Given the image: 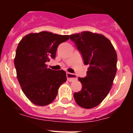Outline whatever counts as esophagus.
<instances>
[{"mask_svg": "<svg viewBox=\"0 0 133 133\" xmlns=\"http://www.w3.org/2000/svg\"><path fill=\"white\" fill-rule=\"evenodd\" d=\"M66 77H67V81H69V82H72L77 79L76 75L72 73H69V72H66Z\"/></svg>", "mask_w": 133, "mask_h": 133, "instance_id": "1", "label": "esophagus"}]
</instances>
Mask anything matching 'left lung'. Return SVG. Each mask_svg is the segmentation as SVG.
<instances>
[{"label": "left lung", "mask_w": 133, "mask_h": 133, "mask_svg": "<svg viewBox=\"0 0 133 133\" xmlns=\"http://www.w3.org/2000/svg\"><path fill=\"white\" fill-rule=\"evenodd\" d=\"M70 39L89 65L87 76L78 78L81 91L74 93L75 101L81 107H95L107 96L117 73V55L110 41L105 36L89 31L70 35Z\"/></svg>", "instance_id": "left-lung-1"}]
</instances>
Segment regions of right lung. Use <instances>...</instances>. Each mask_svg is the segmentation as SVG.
I'll use <instances>...</instances> for the list:
<instances>
[{
  "label": "right lung",
  "instance_id": "right-lung-1",
  "mask_svg": "<svg viewBox=\"0 0 133 133\" xmlns=\"http://www.w3.org/2000/svg\"><path fill=\"white\" fill-rule=\"evenodd\" d=\"M69 38V35L42 31L26 35L18 43L15 58L16 76L25 96L36 105L52 103L66 81L64 70H52L46 63L55 58L58 45Z\"/></svg>",
  "mask_w": 133,
  "mask_h": 133
}]
</instances>
